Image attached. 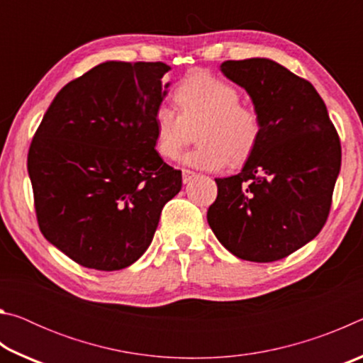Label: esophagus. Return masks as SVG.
<instances>
[{
    "instance_id": "esophagus-1",
    "label": "esophagus",
    "mask_w": 363,
    "mask_h": 363,
    "mask_svg": "<svg viewBox=\"0 0 363 363\" xmlns=\"http://www.w3.org/2000/svg\"><path fill=\"white\" fill-rule=\"evenodd\" d=\"M194 177H196V174L194 173V171L190 169H182V182L187 184L194 179Z\"/></svg>"
}]
</instances>
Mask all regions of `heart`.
I'll return each mask as SVG.
<instances>
[{"label": "heart", "instance_id": "b5f03b06", "mask_svg": "<svg viewBox=\"0 0 363 363\" xmlns=\"http://www.w3.org/2000/svg\"><path fill=\"white\" fill-rule=\"evenodd\" d=\"M173 99L179 113L168 106L153 113L155 150L176 160L195 139L199 145L182 163L201 171H220L230 162L242 164L253 157L262 138V120L253 107L242 106L235 86L206 73H192L176 86Z\"/></svg>", "mask_w": 363, "mask_h": 363}]
</instances>
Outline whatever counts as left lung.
Here are the masks:
<instances>
[{"mask_svg":"<svg viewBox=\"0 0 363 363\" xmlns=\"http://www.w3.org/2000/svg\"><path fill=\"white\" fill-rule=\"evenodd\" d=\"M219 69L251 97L262 138L240 173L216 179L208 224L240 259L279 261L315 238L328 218L340 138L314 86L275 60H225Z\"/></svg>","mask_w":363,"mask_h":363,"instance_id":"left-lung-1","label":"left lung"}]
</instances>
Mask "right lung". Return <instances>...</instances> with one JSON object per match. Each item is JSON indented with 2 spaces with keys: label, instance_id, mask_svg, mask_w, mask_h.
<instances>
[{
  "label": "right lung",
  "instance_id": "add662e5",
  "mask_svg": "<svg viewBox=\"0 0 363 363\" xmlns=\"http://www.w3.org/2000/svg\"><path fill=\"white\" fill-rule=\"evenodd\" d=\"M163 62L107 60L65 84L28 150L38 225L78 264L120 270L145 253L182 174L155 150Z\"/></svg>",
  "mask_w": 363,
  "mask_h": 363
}]
</instances>
